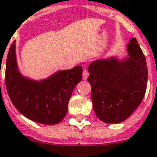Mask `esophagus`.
<instances>
[{
	"label": "esophagus",
	"instance_id": "34e87169",
	"mask_svg": "<svg viewBox=\"0 0 157 157\" xmlns=\"http://www.w3.org/2000/svg\"><path fill=\"white\" fill-rule=\"evenodd\" d=\"M88 76H89V73H88V71H87L86 69H83V71H82V78L84 80H86L88 78Z\"/></svg>",
	"mask_w": 157,
	"mask_h": 157
}]
</instances>
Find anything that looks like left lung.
<instances>
[{"label": "left lung", "mask_w": 157, "mask_h": 157, "mask_svg": "<svg viewBox=\"0 0 157 157\" xmlns=\"http://www.w3.org/2000/svg\"><path fill=\"white\" fill-rule=\"evenodd\" d=\"M128 58L98 59L88 66L93 110L106 124L123 122L143 101L147 89V67L136 38L128 43Z\"/></svg>", "instance_id": "8db88e82"}]
</instances>
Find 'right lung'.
<instances>
[{
  "mask_svg": "<svg viewBox=\"0 0 157 157\" xmlns=\"http://www.w3.org/2000/svg\"><path fill=\"white\" fill-rule=\"evenodd\" d=\"M82 66L60 70L47 79L34 81L19 72L15 42L9 49L6 67V85L13 105L22 115L34 122L56 124L66 115L75 86L82 80Z\"/></svg>",
  "mask_w": 157,
  "mask_h": 157,
  "instance_id": "obj_1",
  "label": "right lung"
}]
</instances>
